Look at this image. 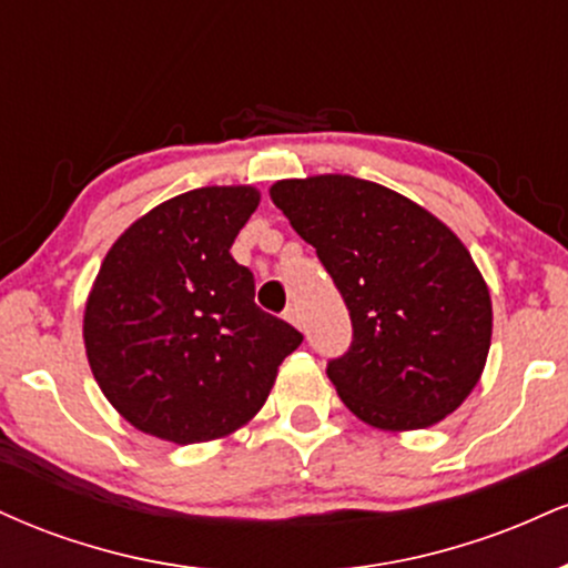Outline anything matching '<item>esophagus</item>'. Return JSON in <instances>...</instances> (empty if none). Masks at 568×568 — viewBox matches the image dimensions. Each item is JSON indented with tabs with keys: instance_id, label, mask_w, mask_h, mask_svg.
<instances>
[{
	"instance_id": "34e87169",
	"label": "esophagus",
	"mask_w": 568,
	"mask_h": 568,
	"mask_svg": "<svg viewBox=\"0 0 568 568\" xmlns=\"http://www.w3.org/2000/svg\"><path fill=\"white\" fill-rule=\"evenodd\" d=\"M285 321L291 325H296V328H302V312H298L296 304H291L288 310H285Z\"/></svg>"
}]
</instances>
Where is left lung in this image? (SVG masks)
I'll return each mask as SVG.
<instances>
[{
	"mask_svg": "<svg viewBox=\"0 0 568 568\" xmlns=\"http://www.w3.org/2000/svg\"><path fill=\"white\" fill-rule=\"evenodd\" d=\"M270 194L349 310V349L325 368L344 406L393 433L459 408L491 347V296L462 240L416 202L352 175L277 181Z\"/></svg>",
	"mask_w": 568,
	"mask_h": 568,
	"instance_id": "1",
	"label": "left lung"
}]
</instances>
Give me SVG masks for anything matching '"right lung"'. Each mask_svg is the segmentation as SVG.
Here are the masks:
<instances>
[{
  "instance_id": "obj_1",
  "label": "right lung",
  "mask_w": 568,
  "mask_h": 568,
  "mask_svg": "<svg viewBox=\"0 0 568 568\" xmlns=\"http://www.w3.org/2000/svg\"><path fill=\"white\" fill-rule=\"evenodd\" d=\"M258 207L253 186H202L141 216L103 258L84 349L109 403L141 433L224 438L264 406L302 334L258 310L230 247Z\"/></svg>"
}]
</instances>
